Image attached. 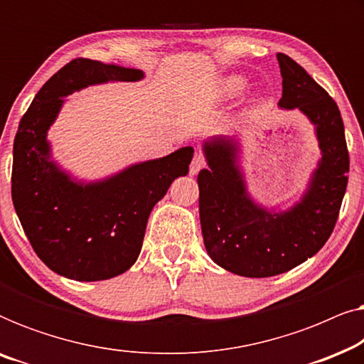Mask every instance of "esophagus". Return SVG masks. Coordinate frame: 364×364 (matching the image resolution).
Masks as SVG:
<instances>
[{
	"label": "esophagus",
	"mask_w": 364,
	"mask_h": 364,
	"mask_svg": "<svg viewBox=\"0 0 364 364\" xmlns=\"http://www.w3.org/2000/svg\"><path fill=\"white\" fill-rule=\"evenodd\" d=\"M205 166H207V161H205V157H203V154H196L192 159V164H191V173L192 176H196V173H198V171Z\"/></svg>",
	"instance_id": "esophagus-1"
}]
</instances>
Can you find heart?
Returning a JSON list of instances; mask_svg holds the SVG:
<instances>
[{
	"label": "heart",
	"instance_id": "obj_1",
	"mask_svg": "<svg viewBox=\"0 0 364 364\" xmlns=\"http://www.w3.org/2000/svg\"><path fill=\"white\" fill-rule=\"evenodd\" d=\"M240 86H242V82L238 81V79H230V81H228V89H230V91H237Z\"/></svg>",
	"mask_w": 364,
	"mask_h": 364
}]
</instances>
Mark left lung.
Instances as JSON below:
<instances>
[{
  "mask_svg": "<svg viewBox=\"0 0 364 364\" xmlns=\"http://www.w3.org/2000/svg\"><path fill=\"white\" fill-rule=\"evenodd\" d=\"M283 77L280 107L298 109L316 127L321 162L301 202L267 212L250 200L235 166L237 146L205 142L208 167L198 172V210L207 253L242 277L285 273L321 250L336 225L348 186L350 154L335 99L287 54H277Z\"/></svg>",
  "mask_w": 364,
  "mask_h": 364,
  "instance_id": "left-lung-1",
  "label": "left lung"
}]
</instances>
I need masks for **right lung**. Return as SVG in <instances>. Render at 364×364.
<instances>
[{
  "label": "right lung",
  "mask_w": 364,
  "mask_h": 364,
  "mask_svg": "<svg viewBox=\"0 0 364 364\" xmlns=\"http://www.w3.org/2000/svg\"><path fill=\"white\" fill-rule=\"evenodd\" d=\"M142 76L139 69L73 59L39 89L19 122L13 146L14 210L44 265L71 280H107L129 270L141 253L154 205L188 172L192 147L89 186L69 181L48 161L46 132L64 96L89 84Z\"/></svg>",
  "instance_id": "1"
}]
</instances>
